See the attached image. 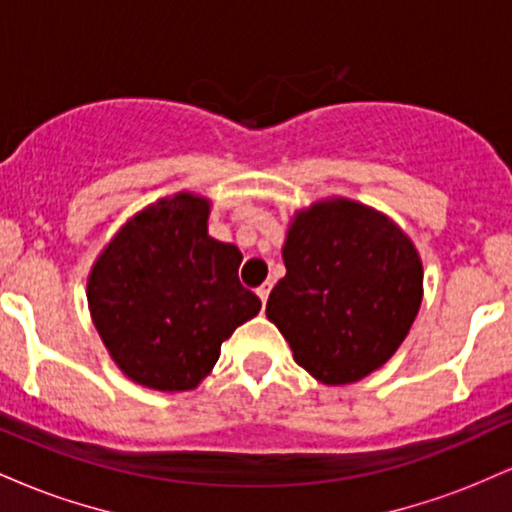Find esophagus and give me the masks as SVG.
<instances>
[{
  "label": "esophagus",
  "mask_w": 512,
  "mask_h": 512,
  "mask_svg": "<svg viewBox=\"0 0 512 512\" xmlns=\"http://www.w3.org/2000/svg\"><path fill=\"white\" fill-rule=\"evenodd\" d=\"M269 291H272V284H269V281H264L262 286H257V296H260L262 305L267 303V298H269Z\"/></svg>",
  "instance_id": "obj_1"
}]
</instances>
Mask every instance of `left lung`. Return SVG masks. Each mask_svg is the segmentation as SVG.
I'll return each instance as SVG.
<instances>
[{"mask_svg": "<svg viewBox=\"0 0 512 512\" xmlns=\"http://www.w3.org/2000/svg\"><path fill=\"white\" fill-rule=\"evenodd\" d=\"M284 264L267 317L298 366L325 385L356 383L378 370L419 313V252L387 216L363 204L330 199L296 214Z\"/></svg>", "mask_w": 512, "mask_h": 512, "instance_id": "8db88e82", "label": "left lung"}]
</instances>
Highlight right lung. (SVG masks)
Segmentation results:
<instances>
[{
    "mask_svg": "<svg viewBox=\"0 0 512 512\" xmlns=\"http://www.w3.org/2000/svg\"><path fill=\"white\" fill-rule=\"evenodd\" d=\"M207 219V199H161L127 221L93 264L88 308L134 383L192 390L233 330L260 313V298L238 279L243 255L209 238Z\"/></svg>",
    "mask_w": 512,
    "mask_h": 512,
    "instance_id": "add662e5",
    "label": "right lung"
}]
</instances>
